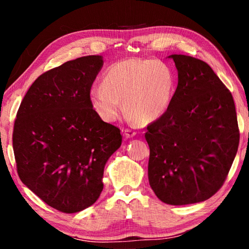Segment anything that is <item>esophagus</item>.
<instances>
[{
    "label": "esophagus",
    "mask_w": 249,
    "mask_h": 249,
    "mask_svg": "<svg viewBox=\"0 0 249 249\" xmlns=\"http://www.w3.org/2000/svg\"><path fill=\"white\" fill-rule=\"evenodd\" d=\"M135 135H136V132H135V130H132V129H125L124 130V136L125 137H127V138H132V137H134Z\"/></svg>",
    "instance_id": "1"
}]
</instances>
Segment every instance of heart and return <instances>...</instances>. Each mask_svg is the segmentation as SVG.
Masks as SVG:
<instances>
[{"mask_svg":"<svg viewBox=\"0 0 249 249\" xmlns=\"http://www.w3.org/2000/svg\"><path fill=\"white\" fill-rule=\"evenodd\" d=\"M176 80L167 65L155 59H126L108 67L101 84L89 90L94 112L107 123H114L122 112L142 123L157 121L168 111L174 100Z\"/></svg>","mask_w":249,"mask_h":249,"instance_id":"b5f03b06","label":"heart"}]
</instances>
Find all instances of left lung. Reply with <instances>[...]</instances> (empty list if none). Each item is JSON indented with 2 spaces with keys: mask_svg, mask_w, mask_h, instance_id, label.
I'll use <instances>...</instances> for the list:
<instances>
[{
  "mask_svg": "<svg viewBox=\"0 0 249 249\" xmlns=\"http://www.w3.org/2000/svg\"><path fill=\"white\" fill-rule=\"evenodd\" d=\"M178 86L168 111L147 126L148 180L163 203L208 200L222 187L237 153L239 132L231 92L199 59L170 54Z\"/></svg>",
  "mask_w": 249,
  "mask_h": 249,
  "instance_id": "1",
  "label": "left lung"
}]
</instances>
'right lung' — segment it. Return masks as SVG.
I'll return each mask as SVG.
<instances>
[{
	"label": "right lung",
	"instance_id": "right-lung-1",
	"mask_svg": "<svg viewBox=\"0 0 249 249\" xmlns=\"http://www.w3.org/2000/svg\"><path fill=\"white\" fill-rule=\"evenodd\" d=\"M103 64L102 56H87L43 73L16 115L13 149L19 178L64 213L95 203L104 167L122 144L119 127L100 119L89 101Z\"/></svg>",
	"mask_w": 249,
	"mask_h": 249
}]
</instances>
